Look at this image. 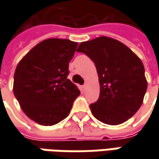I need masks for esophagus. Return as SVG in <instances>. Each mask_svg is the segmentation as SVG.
I'll use <instances>...</instances> for the list:
<instances>
[{"label":"esophagus","mask_w":159,"mask_h":159,"mask_svg":"<svg viewBox=\"0 0 159 159\" xmlns=\"http://www.w3.org/2000/svg\"><path fill=\"white\" fill-rule=\"evenodd\" d=\"M87 89H88V86H87V84H84L82 86V89L84 90V91H86L87 90Z\"/></svg>","instance_id":"esophagus-1"}]
</instances>
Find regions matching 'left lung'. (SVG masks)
Returning <instances> with one entry per match:
<instances>
[{"label": "left lung", "mask_w": 159, "mask_h": 159, "mask_svg": "<svg viewBox=\"0 0 159 159\" xmlns=\"http://www.w3.org/2000/svg\"><path fill=\"white\" fill-rule=\"evenodd\" d=\"M77 51L86 54L97 70L100 95L89 105L95 119L114 125L134 116L147 90L141 59L125 44L105 36L81 42Z\"/></svg>", "instance_id": "obj_1"}]
</instances>
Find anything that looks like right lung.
<instances>
[{
    "label": "right lung",
    "instance_id": "obj_1",
    "mask_svg": "<svg viewBox=\"0 0 159 159\" xmlns=\"http://www.w3.org/2000/svg\"><path fill=\"white\" fill-rule=\"evenodd\" d=\"M77 46L65 39L43 40L16 68L14 95L28 118L40 125H56L65 119L80 94L67 79Z\"/></svg>",
    "mask_w": 159,
    "mask_h": 159
}]
</instances>
